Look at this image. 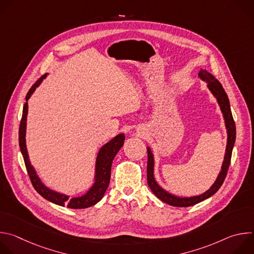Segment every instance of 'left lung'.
<instances>
[{
	"mask_svg": "<svg viewBox=\"0 0 254 254\" xmlns=\"http://www.w3.org/2000/svg\"><path fill=\"white\" fill-rule=\"evenodd\" d=\"M198 77L207 83V87L209 91L212 93V95L216 98L217 103H218L220 111L223 116L224 124H225V128H226V133H227V142H226V149H225V155H224V160L221 166V170L217 176L215 182L212 184V186L205 191L204 193L196 196H191V197H179L176 195H173L163 189L156 181L155 179V158L154 154L151 150L150 147H147L148 150V167H147V180H148V185L152 192L163 202L175 206V207H189L193 206L195 204H198L211 196H213L217 191L219 190L221 185L223 184L229 165H230V160H231V155H232V150L235 143V138H236V127H235V123L233 121V117L231 114V108H230V103L228 96L223 89L221 83L217 80L210 72H208L206 69H200L198 72Z\"/></svg>",
	"mask_w": 254,
	"mask_h": 254,
	"instance_id": "obj_1",
	"label": "left lung"
}]
</instances>
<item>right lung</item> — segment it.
Instances as JSON below:
<instances>
[{"label": "right lung", "instance_id": "add662e5", "mask_svg": "<svg viewBox=\"0 0 254 254\" xmlns=\"http://www.w3.org/2000/svg\"><path fill=\"white\" fill-rule=\"evenodd\" d=\"M48 73H45L39 80H37L31 89L28 91L26 95V103L23 107V115L19 128V144L20 150L24 158V162L26 165V169L28 175L31 179V182L35 190L37 191L44 199L63 207H68L71 209H84L90 206L95 205L99 202L108 185H110L111 180V171L112 165L115 157L117 156L118 152L124 146V142L126 139V135L124 132L117 134L113 137L110 141H107L105 144L99 149L96 159H95V166H94V176H93V183L91 187L82 195L76 197H70L69 195L57 192L55 190L50 189L47 187L38 176L35 168L32 166L28 150H27V142H26V131H27V117H28V100L35 92L42 81L47 77Z\"/></svg>", "mask_w": 254, "mask_h": 254}]
</instances>
